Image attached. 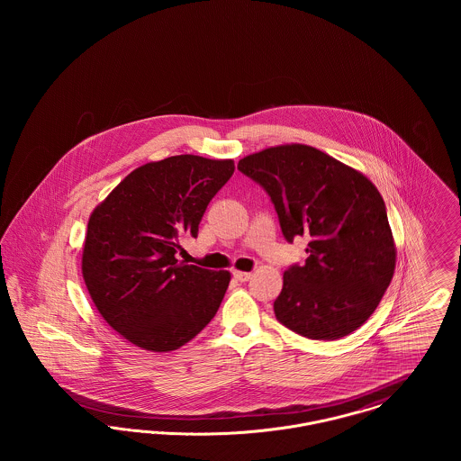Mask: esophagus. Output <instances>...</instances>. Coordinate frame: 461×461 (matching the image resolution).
I'll return each instance as SVG.
<instances>
[{
    "instance_id": "34e87169",
    "label": "esophagus",
    "mask_w": 461,
    "mask_h": 461,
    "mask_svg": "<svg viewBox=\"0 0 461 461\" xmlns=\"http://www.w3.org/2000/svg\"><path fill=\"white\" fill-rule=\"evenodd\" d=\"M233 276H235V280H239V282H249L250 280V276H252V273H245V271H233Z\"/></svg>"
}]
</instances>
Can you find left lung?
<instances>
[{
    "label": "left lung",
    "instance_id": "obj_1",
    "mask_svg": "<svg viewBox=\"0 0 461 461\" xmlns=\"http://www.w3.org/2000/svg\"><path fill=\"white\" fill-rule=\"evenodd\" d=\"M271 198L288 243L311 239L304 266L292 264L275 301L286 329L335 340L380 304L395 267L384 198L368 177L306 145H282L239 162Z\"/></svg>",
    "mask_w": 461,
    "mask_h": 461
}]
</instances>
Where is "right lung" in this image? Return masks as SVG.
Wrapping results in <instances>:
<instances>
[{
    "label": "right lung",
    "mask_w": 461,
    "mask_h": 461,
    "mask_svg": "<svg viewBox=\"0 0 461 461\" xmlns=\"http://www.w3.org/2000/svg\"><path fill=\"white\" fill-rule=\"evenodd\" d=\"M233 160L175 155L126 176L91 214L83 249L89 295L112 329L147 351H175L214 318L228 271L179 263V239H197Z\"/></svg>",
    "instance_id": "obj_1"
}]
</instances>
